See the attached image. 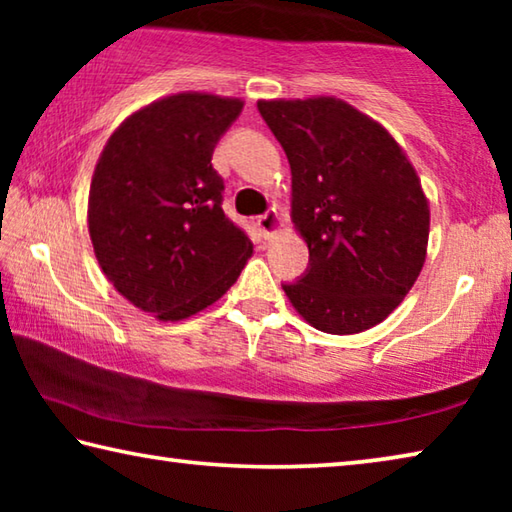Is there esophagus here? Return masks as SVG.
Returning <instances> with one entry per match:
<instances>
[{"mask_svg": "<svg viewBox=\"0 0 512 512\" xmlns=\"http://www.w3.org/2000/svg\"><path fill=\"white\" fill-rule=\"evenodd\" d=\"M257 228L266 239H271L277 230H280V214H277L275 207L266 210L262 216H257Z\"/></svg>", "mask_w": 512, "mask_h": 512, "instance_id": "34e87169", "label": "esophagus"}]
</instances>
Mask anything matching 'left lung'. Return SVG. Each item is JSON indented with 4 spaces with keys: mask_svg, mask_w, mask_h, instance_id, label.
Returning <instances> with one entry per match:
<instances>
[{
    "mask_svg": "<svg viewBox=\"0 0 512 512\" xmlns=\"http://www.w3.org/2000/svg\"><path fill=\"white\" fill-rule=\"evenodd\" d=\"M291 164V216L307 271L284 282L298 314L327 334L375 327L422 271L429 205L415 169L377 121L345 101H259Z\"/></svg>",
    "mask_w": 512,
    "mask_h": 512,
    "instance_id": "left-lung-1",
    "label": "left lung"
}]
</instances>
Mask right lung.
Listing matches in <instances>:
<instances>
[{"label":"right lung","mask_w":512,"mask_h":512,"mask_svg":"<svg viewBox=\"0 0 512 512\" xmlns=\"http://www.w3.org/2000/svg\"><path fill=\"white\" fill-rule=\"evenodd\" d=\"M239 99L173 94L128 117L103 149L88 223L99 264L121 296L160 320L219 300L253 255L223 212L214 146L241 115Z\"/></svg>","instance_id":"1"}]
</instances>
